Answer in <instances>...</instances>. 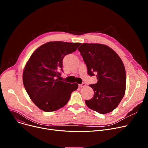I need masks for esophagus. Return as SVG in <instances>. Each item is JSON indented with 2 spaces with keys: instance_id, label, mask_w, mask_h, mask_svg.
Here are the masks:
<instances>
[{
  "instance_id": "34e87169",
  "label": "esophagus",
  "mask_w": 148,
  "mask_h": 148,
  "mask_svg": "<svg viewBox=\"0 0 148 148\" xmlns=\"http://www.w3.org/2000/svg\"><path fill=\"white\" fill-rule=\"evenodd\" d=\"M86 86V84L84 83V82H82V84H79V87H85Z\"/></svg>"
}]
</instances>
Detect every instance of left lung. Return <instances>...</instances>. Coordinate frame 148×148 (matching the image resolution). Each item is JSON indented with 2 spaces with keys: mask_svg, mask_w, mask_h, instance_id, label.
Listing matches in <instances>:
<instances>
[{
  "mask_svg": "<svg viewBox=\"0 0 148 148\" xmlns=\"http://www.w3.org/2000/svg\"><path fill=\"white\" fill-rule=\"evenodd\" d=\"M80 52L90 76L96 75L97 82L90 84L93 97L85 102L101 114L115 110L123 98L126 88V73L122 61L110 47L101 44H82Z\"/></svg>",
  "mask_w": 148,
  "mask_h": 148,
  "instance_id": "8db88e82",
  "label": "left lung"
}]
</instances>
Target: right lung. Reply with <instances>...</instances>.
Instances as JSON below:
<instances>
[{
    "instance_id": "obj_1",
    "label": "right lung",
    "mask_w": 148,
    "mask_h": 148,
    "mask_svg": "<svg viewBox=\"0 0 148 148\" xmlns=\"http://www.w3.org/2000/svg\"><path fill=\"white\" fill-rule=\"evenodd\" d=\"M80 43L49 42L39 47L31 56L24 69L23 82L32 101L46 112L56 111L67 104L77 84L59 79L62 60L75 51Z\"/></svg>"
}]
</instances>
